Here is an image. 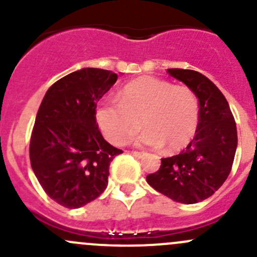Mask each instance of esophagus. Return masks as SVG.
I'll return each mask as SVG.
<instances>
[{
  "instance_id": "34e87169",
  "label": "esophagus",
  "mask_w": 257,
  "mask_h": 257,
  "mask_svg": "<svg viewBox=\"0 0 257 257\" xmlns=\"http://www.w3.org/2000/svg\"><path fill=\"white\" fill-rule=\"evenodd\" d=\"M132 154H133L134 157L142 158V157H144V155H145V153H143V152H132Z\"/></svg>"
}]
</instances>
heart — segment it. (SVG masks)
<instances>
[{
  "mask_svg": "<svg viewBox=\"0 0 257 257\" xmlns=\"http://www.w3.org/2000/svg\"><path fill=\"white\" fill-rule=\"evenodd\" d=\"M95 120L114 145L126 143L143 125L145 129L136 144L167 145L169 152H178L193 141L198 131L199 102L190 88L155 77H141L124 85L116 100L110 97L100 100Z\"/></svg>",
  "mask_w": 257,
  "mask_h": 257,
  "instance_id": "heart-1",
  "label": "heart"
}]
</instances>
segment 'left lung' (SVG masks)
<instances>
[{"instance_id": "1", "label": "left lung", "mask_w": 257, "mask_h": 257, "mask_svg": "<svg viewBox=\"0 0 257 257\" xmlns=\"http://www.w3.org/2000/svg\"><path fill=\"white\" fill-rule=\"evenodd\" d=\"M168 73L195 93L198 131L180 154L163 158L159 170L147 181L177 203L195 204L210 198L229 177L237 147L236 124L226 98L208 77L191 69L170 68Z\"/></svg>"}]
</instances>
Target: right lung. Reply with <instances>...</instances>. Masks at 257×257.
Returning a JSON list of instances; mask_svg holds the SVG:
<instances>
[{"label": "right lung", "instance_id": "obj_1", "mask_svg": "<svg viewBox=\"0 0 257 257\" xmlns=\"http://www.w3.org/2000/svg\"><path fill=\"white\" fill-rule=\"evenodd\" d=\"M118 74L82 68L49 87L36 116L30 143L31 167L51 199L78 209L108 185L110 162L120 154L103 138L95 120L97 102Z\"/></svg>", "mask_w": 257, "mask_h": 257}]
</instances>
